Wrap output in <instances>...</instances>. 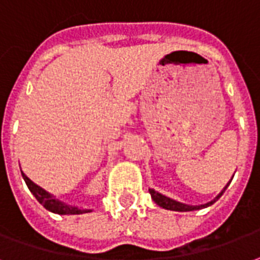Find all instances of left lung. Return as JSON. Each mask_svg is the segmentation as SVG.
Returning <instances> with one entry per match:
<instances>
[{
	"mask_svg": "<svg viewBox=\"0 0 260 260\" xmlns=\"http://www.w3.org/2000/svg\"><path fill=\"white\" fill-rule=\"evenodd\" d=\"M229 184H230V183H229ZM229 184H227L226 187H224V188H223V190L219 192V194H217V197H216V198H213V200L209 201V202H206V204H204V205H187V204H183V202H179V201L172 200V198H169V197L160 194V192L152 190V188H149V194H151V197H152L153 202H155L156 205L160 206V208H164V209L176 210V212H190V210L204 209V208H208V206L213 205L216 201L219 200L221 195H223V192L226 191V188L229 187Z\"/></svg>",
	"mask_w": 260,
	"mask_h": 260,
	"instance_id": "8db88e82",
	"label": "left lung"
}]
</instances>
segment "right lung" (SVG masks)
Returning a JSON list of instances; mask_svg holds the SVG:
<instances>
[{
	"instance_id": "right-lung-1",
	"label": "right lung",
	"mask_w": 260,
	"mask_h": 260,
	"mask_svg": "<svg viewBox=\"0 0 260 260\" xmlns=\"http://www.w3.org/2000/svg\"><path fill=\"white\" fill-rule=\"evenodd\" d=\"M22 177L26 181V184L29 187V190L31 191V194L36 197V200L39 201L41 205L44 206L45 209L50 210L52 213H58V215H81V213H88L91 212V209H79L77 206L68 205L62 201L56 200L54 195L47 192L45 190H43L41 187H39L37 184H34L33 181L26 176V174L22 172Z\"/></svg>"
}]
</instances>
